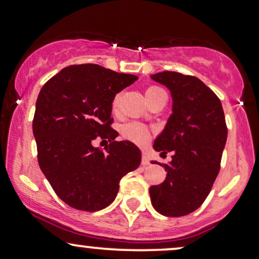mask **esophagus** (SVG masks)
<instances>
[{
    "label": "esophagus",
    "mask_w": 259,
    "mask_h": 259,
    "mask_svg": "<svg viewBox=\"0 0 259 259\" xmlns=\"http://www.w3.org/2000/svg\"><path fill=\"white\" fill-rule=\"evenodd\" d=\"M150 162H149V157L146 156V154H143L142 156V165H144V167H146V165H149Z\"/></svg>",
    "instance_id": "34e87169"
}]
</instances>
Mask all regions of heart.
<instances>
[{
	"label": "heart",
	"instance_id": "obj_1",
	"mask_svg": "<svg viewBox=\"0 0 259 259\" xmlns=\"http://www.w3.org/2000/svg\"><path fill=\"white\" fill-rule=\"evenodd\" d=\"M162 91L163 90H162L161 88H158V86H149L145 91L146 100L150 97H152V96H155L156 94H158V92H162ZM119 101H120V96L117 95L113 101V109L114 110L116 109L117 105H119ZM121 132H122V136L124 137V138L132 140V142H135V143H138V144H144V143L148 142V139H149V131L146 130V127H144L143 124H140L138 122H130V123L123 124Z\"/></svg>",
	"mask_w": 259,
	"mask_h": 259
}]
</instances>
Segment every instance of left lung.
<instances>
[{
    "mask_svg": "<svg viewBox=\"0 0 259 259\" xmlns=\"http://www.w3.org/2000/svg\"><path fill=\"white\" fill-rule=\"evenodd\" d=\"M150 78L164 85L173 100L171 115L154 149L174 155L168 164H161L167 171L163 183L149 192L156 211L179 218L202 205L218 178L227 142L225 113L218 96L196 76L167 71Z\"/></svg>",
    "mask_w": 259,
    "mask_h": 259,
    "instance_id": "left-lung-1",
    "label": "left lung"
}]
</instances>
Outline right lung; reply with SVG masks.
<instances>
[{"mask_svg": "<svg viewBox=\"0 0 259 259\" xmlns=\"http://www.w3.org/2000/svg\"><path fill=\"white\" fill-rule=\"evenodd\" d=\"M137 79L88 63L66 67L41 88L32 123L38 163L69 206L104 209L116 197L122 177L139 167L138 146L116 142L119 133L110 127L115 96ZM95 139L111 144L100 150L92 144Z\"/></svg>", "mask_w": 259, "mask_h": 259, "instance_id": "right-lung-1", "label": "right lung"}]
</instances>
